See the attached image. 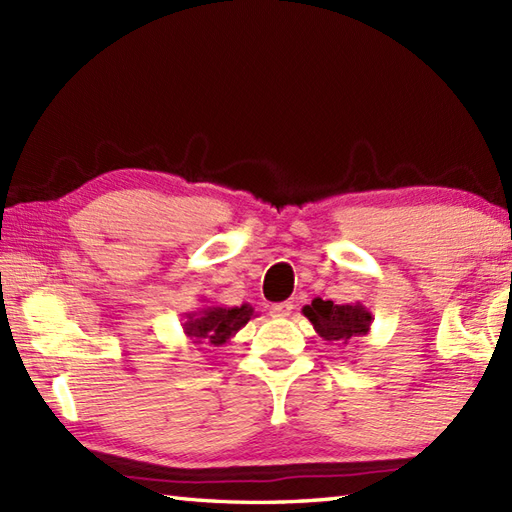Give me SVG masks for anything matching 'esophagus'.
<instances>
[{
	"label": "esophagus",
	"instance_id": "esophagus-1",
	"mask_svg": "<svg viewBox=\"0 0 512 512\" xmlns=\"http://www.w3.org/2000/svg\"><path fill=\"white\" fill-rule=\"evenodd\" d=\"M292 301H284V303H275V306H270V317L275 319H284V317H290L292 312Z\"/></svg>",
	"mask_w": 512,
	"mask_h": 512
}]
</instances>
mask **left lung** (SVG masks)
Here are the masks:
<instances>
[{
  "label": "left lung",
  "mask_w": 512,
  "mask_h": 512,
  "mask_svg": "<svg viewBox=\"0 0 512 512\" xmlns=\"http://www.w3.org/2000/svg\"><path fill=\"white\" fill-rule=\"evenodd\" d=\"M301 312L328 343L347 345V341L361 339L372 330V312L363 303H334L317 297Z\"/></svg>",
  "instance_id": "1"
}]
</instances>
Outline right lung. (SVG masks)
<instances>
[{"label": "right lung", "mask_w": 512, "mask_h": 512, "mask_svg": "<svg viewBox=\"0 0 512 512\" xmlns=\"http://www.w3.org/2000/svg\"><path fill=\"white\" fill-rule=\"evenodd\" d=\"M257 317L255 308L248 306H235V308H224L217 306V303L204 301V306L184 314L182 330L184 334L193 339V343H206L213 347L224 345L228 339L244 328V325Z\"/></svg>", "instance_id": "add662e5"}]
</instances>
